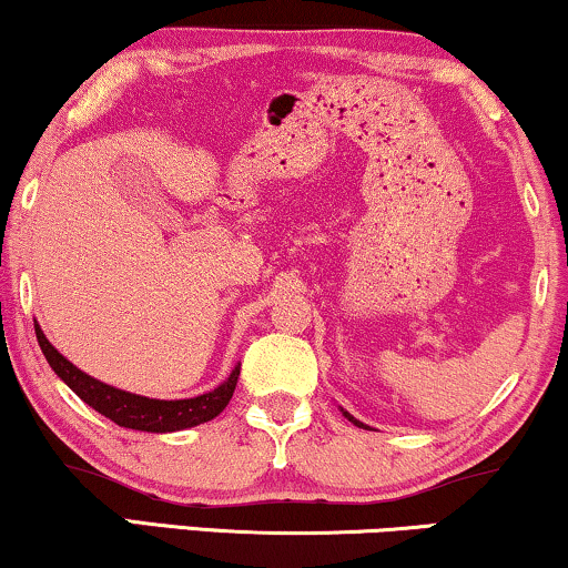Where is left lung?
I'll return each mask as SVG.
<instances>
[{
  "instance_id": "8db88e82",
  "label": "left lung",
  "mask_w": 568,
  "mask_h": 568,
  "mask_svg": "<svg viewBox=\"0 0 568 568\" xmlns=\"http://www.w3.org/2000/svg\"><path fill=\"white\" fill-rule=\"evenodd\" d=\"M341 414H344L346 418H348V422H352L354 426H359V429H369V426L367 424H362V422H356V418L352 416V414H348V410H344V408H341Z\"/></svg>"
}]
</instances>
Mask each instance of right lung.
I'll return each instance as SVG.
<instances>
[{
  "label": "right lung",
  "mask_w": 568,
  "mask_h": 568,
  "mask_svg": "<svg viewBox=\"0 0 568 568\" xmlns=\"http://www.w3.org/2000/svg\"><path fill=\"white\" fill-rule=\"evenodd\" d=\"M36 336L45 362L51 364V369L57 372V375L64 379V383L72 387L84 403H88V406L95 408L98 414H103L105 418H111L113 424L126 426V429H136V432L168 434V432L191 429V426L212 422L214 416H220L222 410L227 408L240 377V364H235V369L230 372V377L224 379L222 385H216L214 390H209L204 395H196V398H183V400L146 398V395H136V393L121 390V387L100 383V379L90 377L88 372L74 367L64 354H59L57 348H53V344L45 338V333L41 331V325L38 323H36Z\"/></svg>",
  "instance_id": "obj_1"
}]
</instances>
